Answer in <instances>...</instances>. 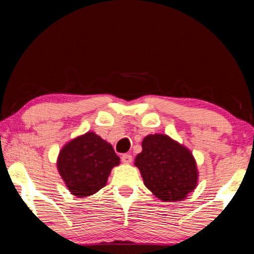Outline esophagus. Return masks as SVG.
I'll list each match as a JSON object with an SVG mask.
<instances>
[{"label": "esophagus", "mask_w": 254, "mask_h": 254, "mask_svg": "<svg viewBox=\"0 0 254 254\" xmlns=\"http://www.w3.org/2000/svg\"><path fill=\"white\" fill-rule=\"evenodd\" d=\"M121 161H123V163H126V164H129L133 161V157L129 154H124L121 156Z\"/></svg>", "instance_id": "esophagus-1"}]
</instances>
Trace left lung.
Listing matches in <instances>:
<instances>
[{"label": "left lung", "mask_w": 254, "mask_h": 254, "mask_svg": "<svg viewBox=\"0 0 254 254\" xmlns=\"http://www.w3.org/2000/svg\"><path fill=\"white\" fill-rule=\"evenodd\" d=\"M145 187L163 201L183 200L195 189L197 171L189 149L166 135H148L135 158Z\"/></svg>", "instance_id": "left-lung-1"}]
</instances>
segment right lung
Masks as SVG:
<instances>
[{
    "instance_id": "1",
    "label": "right lung",
    "mask_w": 254,
    "mask_h": 254,
    "mask_svg": "<svg viewBox=\"0 0 254 254\" xmlns=\"http://www.w3.org/2000/svg\"><path fill=\"white\" fill-rule=\"evenodd\" d=\"M119 163L112 145L95 133H86L64 145L58 169L71 194L84 197L103 189L111 170Z\"/></svg>"
}]
</instances>
